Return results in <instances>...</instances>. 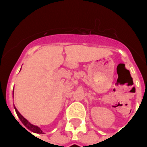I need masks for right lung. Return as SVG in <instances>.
I'll list each match as a JSON object with an SVG mask.
<instances>
[{
    "instance_id": "right-lung-1",
    "label": "right lung",
    "mask_w": 147,
    "mask_h": 147,
    "mask_svg": "<svg viewBox=\"0 0 147 147\" xmlns=\"http://www.w3.org/2000/svg\"><path fill=\"white\" fill-rule=\"evenodd\" d=\"M14 92V91H13ZM15 110H16V113H17V116L18 117L20 118V120H21V122L24 123V125L26 127H27V129H29L30 131H32V132L34 133H38V134H43V132H42V131L41 130V128L40 127H38V126H35V125H33V124H31V123L28 121V120H27V119H25L22 115H21L20 113H19V111L16 109V108L15 107Z\"/></svg>"
}]
</instances>
